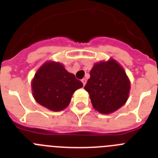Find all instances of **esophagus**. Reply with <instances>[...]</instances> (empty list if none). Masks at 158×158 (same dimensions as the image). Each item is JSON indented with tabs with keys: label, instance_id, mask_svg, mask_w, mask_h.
<instances>
[{
	"label": "esophagus",
	"instance_id": "1",
	"mask_svg": "<svg viewBox=\"0 0 158 158\" xmlns=\"http://www.w3.org/2000/svg\"><path fill=\"white\" fill-rule=\"evenodd\" d=\"M82 83H83V86H85V84H86V83H87V80H86V79H82Z\"/></svg>",
	"mask_w": 158,
	"mask_h": 158
}]
</instances>
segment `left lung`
<instances>
[{"label": "left lung", "mask_w": 158, "mask_h": 158, "mask_svg": "<svg viewBox=\"0 0 158 158\" xmlns=\"http://www.w3.org/2000/svg\"><path fill=\"white\" fill-rule=\"evenodd\" d=\"M84 89L89 93L96 110L110 114L123 106L128 99L130 81L123 68L114 60L96 64Z\"/></svg>", "instance_id": "left-lung-1"}]
</instances>
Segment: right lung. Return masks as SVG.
Wrapping results in <instances>:
<instances>
[{"label": "right lung", "instance_id": "obj_1", "mask_svg": "<svg viewBox=\"0 0 158 158\" xmlns=\"http://www.w3.org/2000/svg\"><path fill=\"white\" fill-rule=\"evenodd\" d=\"M83 87L80 80L60 63L48 62L35 73L31 87L36 102L53 111H60L70 103L72 94Z\"/></svg>", "mask_w": 158, "mask_h": 158}]
</instances>
